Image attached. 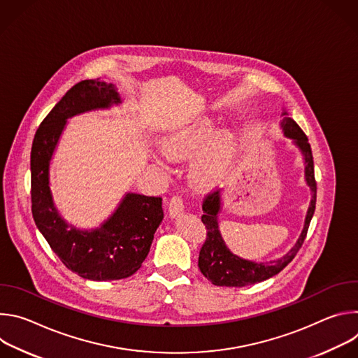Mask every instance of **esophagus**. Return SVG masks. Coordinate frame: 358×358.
<instances>
[{
  "mask_svg": "<svg viewBox=\"0 0 358 358\" xmlns=\"http://www.w3.org/2000/svg\"><path fill=\"white\" fill-rule=\"evenodd\" d=\"M169 213H170L171 218H177L184 213V202L180 195H174L171 198L170 206H169Z\"/></svg>",
  "mask_w": 358,
  "mask_h": 358,
  "instance_id": "esophagus-1",
  "label": "esophagus"
}]
</instances>
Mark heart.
Masks as SVG:
<instances>
[{"instance_id": "1", "label": "heart", "mask_w": 358, "mask_h": 358, "mask_svg": "<svg viewBox=\"0 0 358 358\" xmlns=\"http://www.w3.org/2000/svg\"><path fill=\"white\" fill-rule=\"evenodd\" d=\"M215 134V123L210 119H201L189 126L169 133L162 143L163 151L170 160H189L207 147ZM211 143L208 148L194 160L191 167V180L199 188L217 185L234 156V140L228 131L218 133ZM159 160L164 163V159Z\"/></svg>"}]
</instances>
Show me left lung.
<instances>
[{"mask_svg": "<svg viewBox=\"0 0 358 358\" xmlns=\"http://www.w3.org/2000/svg\"><path fill=\"white\" fill-rule=\"evenodd\" d=\"M283 116L285 117L280 120V129L285 137L290 138L293 144L300 150L303 162H304V180L312 191L310 206L304 218L303 229L296 243L293 245V248L287 253H285L282 258L276 261H269V262H253V261L243 259L231 252V249L227 246L220 231L218 215L222 210V195H221L222 192L215 191L207 195L202 202L203 215L201 217L202 224L207 228V239L199 252L198 268L201 273L215 286L242 287V286L253 285L258 282H264L278 275L293 261L296 253L299 252V249L304 242L306 234H308V229L316 208V192H317L316 180H315L313 155H312L309 140L303 133V130L297 126V123L293 119L287 117V112H283Z\"/></svg>", "mask_w": 358, "mask_h": 358, "instance_id": "8db88e82", "label": "left lung"}]
</instances>
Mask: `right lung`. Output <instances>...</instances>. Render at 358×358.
Listing matches in <instances>:
<instances>
[{"mask_svg":"<svg viewBox=\"0 0 358 358\" xmlns=\"http://www.w3.org/2000/svg\"><path fill=\"white\" fill-rule=\"evenodd\" d=\"M120 103L122 99L112 83L99 79L76 83L43 119L31 150L35 225L69 271L96 282L124 279L140 269L164 218L162 198L127 192L100 227L79 229L68 224L55 207L49 167L68 119Z\"/></svg>","mask_w":358,"mask_h":358,"instance_id":"right-lung-1","label":"right lung"}]
</instances>
